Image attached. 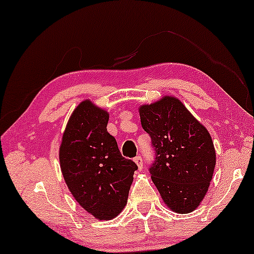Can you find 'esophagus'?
Instances as JSON below:
<instances>
[{
    "label": "esophagus",
    "instance_id": "esophagus-1",
    "mask_svg": "<svg viewBox=\"0 0 254 254\" xmlns=\"http://www.w3.org/2000/svg\"><path fill=\"white\" fill-rule=\"evenodd\" d=\"M133 161H134V163L138 165V169L139 170H141L142 169V164H143V162H142V158H141V156H140V155H138V156H135L134 158H133Z\"/></svg>",
    "mask_w": 254,
    "mask_h": 254
}]
</instances>
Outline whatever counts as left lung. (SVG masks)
<instances>
[{
	"mask_svg": "<svg viewBox=\"0 0 254 254\" xmlns=\"http://www.w3.org/2000/svg\"><path fill=\"white\" fill-rule=\"evenodd\" d=\"M139 114L156 151L149 172L164 203L177 213L194 211L207 192L215 166L209 131L176 97L140 106Z\"/></svg>",
	"mask_w": 254,
	"mask_h": 254,
	"instance_id": "left-lung-1",
	"label": "left lung"
}]
</instances>
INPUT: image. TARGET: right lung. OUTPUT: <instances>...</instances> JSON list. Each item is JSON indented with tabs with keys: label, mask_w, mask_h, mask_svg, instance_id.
I'll use <instances>...</instances> for the list:
<instances>
[{
	"label": "right lung",
	"mask_w": 254,
	"mask_h": 254,
	"mask_svg": "<svg viewBox=\"0 0 254 254\" xmlns=\"http://www.w3.org/2000/svg\"><path fill=\"white\" fill-rule=\"evenodd\" d=\"M109 114L92 101L74 109L59 149L60 169L71 195L99 220H111L127 205L128 190L138 169L120 153L108 133Z\"/></svg>",
	"instance_id": "add662e5"
}]
</instances>
